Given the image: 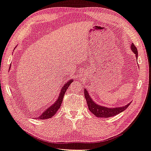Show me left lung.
<instances>
[{"mask_svg": "<svg viewBox=\"0 0 151 151\" xmlns=\"http://www.w3.org/2000/svg\"><path fill=\"white\" fill-rule=\"evenodd\" d=\"M131 49L132 51L136 54V57H138V50L135 45L134 44H132ZM137 60V59H136ZM84 96L85 98L86 99V103L88 106L89 110L90 112H92L93 114L99 117H113L116 115L119 114V113H122V111L126 110V109L128 107L130 103L127 104V105L122 106V107H117V108H107L105 106H102L99 105H97L92 101V99L90 98V95L88 93V91L86 89H84Z\"/></svg>", "mask_w": 151, "mask_h": 151, "instance_id": "obj_1", "label": "left lung"}]
</instances>
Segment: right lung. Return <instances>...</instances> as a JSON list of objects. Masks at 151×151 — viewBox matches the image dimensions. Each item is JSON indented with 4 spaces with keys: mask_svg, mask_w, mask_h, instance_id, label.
Masks as SVG:
<instances>
[{
    "mask_svg": "<svg viewBox=\"0 0 151 151\" xmlns=\"http://www.w3.org/2000/svg\"><path fill=\"white\" fill-rule=\"evenodd\" d=\"M72 82L73 80H70L68 82H67V83L65 84L63 87L61 88V92H60L59 98H58L57 101L55 102L52 106H50V107H48L41 115L39 116L38 117H36V119H49L50 117H52L53 115L56 114L57 111L59 109L60 107H61L63 99V97L65 96V93L67 89L68 88V87L69 86V85H70V83Z\"/></svg>",
    "mask_w": 151,
    "mask_h": 151,
    "instance_id": "1",
    "label": "right lung"
}]
</instances>
